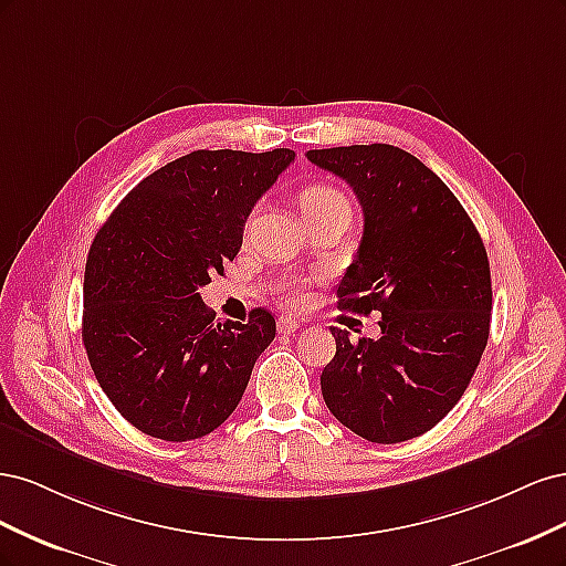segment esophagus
<instances>
[{
	"mask_svg": "<svg viewBox=\"0 0 566 566\" xmlns=\"http://www.w3.org/2000/svg\"><path fill=\"white\" fill-rule=\"evenodd\" d=\"M297 328H300V321L290 318V316H281L279 318V333L281 335H293Z\"/></svg>",
	"mask_w": 566,
	"mask_h": 566,
	"instance_id": "esophagus-1",
	"label": "esophagus"
}]
</instances>
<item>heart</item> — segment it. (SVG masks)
Instances as JSON below:
<instances>
[{
	"label": "heart",
	"mask_w": 566,
	"mask_h": 566,
	"mask_svg": "<svg viewBox=\"0 0 566 566\" xmlns=\"http://www.w3.org/2000/svg\"><path fill=\"white\" fill-rule=\"evenodd\" d=\"M297 205H300V210L304 212V217L312 221V219H318L321 214H325L328 210L337 208V205H349V200H347L345 193L339 191V188H335L331 184H312V186H306L304 191H300ZM285 300L290 304H300L304 300L302 287L300 285H287L285 287Z\"/></svg>",
	"instance_id": "obj_1"
}]
</instances>
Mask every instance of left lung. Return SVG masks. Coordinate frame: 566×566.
Wrapping results in <instances>:
<instances>
[{
  "mask_svg": "<svg viewBox=\"0 0 566 566\" xmlns=\"http://www.w3.org/2000/svg\"><path fill=\"white\" fill-rule=\"evenodd\" d=\"M361 202V245L337 287L339 306L380 312L378 339L331 328L321 373L331 413L358 437L399 443L424 434L465 394L489 339L491 271L482 235L430 167L389 146L306 153Z\"/></svg>",
  "mask_w": 566,
  "mask_h": 566,
  "instance_id": "1",
  "label": "left lung"
}]
</instances>
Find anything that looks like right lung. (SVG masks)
Here are the masks:
<instances>
[{"label":"right lung","instance_id":"1","mask_svg":"<svg viewBox=\"0 0 566 566\" xmlns=\"http://www.w3.org/2000/svg\"><path fill=\"white\" fill-rule=\"evenodd\" d=\"M295 150H193L132 188L84 266L82 342L101 389L165 441L214 432L243 399L276 321H214L198 290L224 273L243 227Z\"/></svg>","mask_w":566,"mask_h":566}]
</instances>
